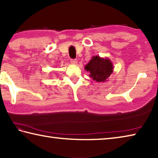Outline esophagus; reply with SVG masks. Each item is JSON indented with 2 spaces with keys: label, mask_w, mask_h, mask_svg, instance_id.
Segmentation results:
<instances>
[{
  "label": "esophagus",
  "mask_w": 158,
  "mask_h": 158,
  "mask_svg": "<svg viewBox=\"0 0 158 158\" xmlns=\"http://www.w3.org/2000/svg\"><path fill=\"white\" fill-rule=\"evenodd\" d=\"M70 63L72 64H74V65H75V64H77V60L76 59H71Z\"/></svg>",
  "instance_id": "34e87169"
}]
</instances>
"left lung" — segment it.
Listing matches in <instances>:
<instances>
[{
  "label": "left lung",
  "instance_id": "1",
  "mask_svg": "<svg viewBox=\"0 0 158 158\" xmlns=\"http://www.w3.org/2000/svg\"><path fill=\"white\" fill-rule=\"evenodd\" d=\"M84 68L90 73V78L98 83L107 81L108 78L114 71L111 60L108 58H101L99 56H93Z\"/></svg>",
  "mask_w": 158,
  "mask_h": 158
}]
</instances>
